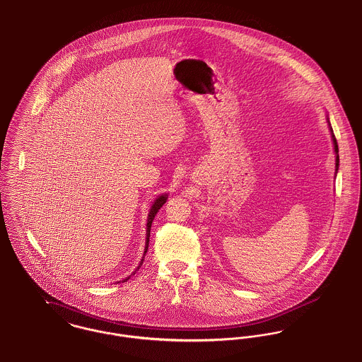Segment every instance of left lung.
Masks as SVG:
<instances>
[{"label":"left lung","mask_w":362,"mask_h":362,"mask_svg":"<svg viewBox=\"0 0 362 362\" xmlns=\"http://www.w3.org/2000/svg\"><path fill=\"white\" fill-rule=\"evenodd\" d=\"M331 126V124H329ZM331 129V132H332V127H329ZM332 140H334V148H335V152H337V171L339 169V148H337V139H335V136H334V133H332Z\"/></svg>","instance_id":"8db88e82"}]
</instances>
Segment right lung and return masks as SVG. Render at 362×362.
<instances>
[{
    "mask_svg": "<svg viewBox=\"0 0 362 362\" xmlns=\"http://www.w3.org/2000/svg\"><path fill=\"white\" fill-rule=\"evenodd\" d=\"M166 200H168V194H166V193H165V194H160V196L153 202V204H152V207H151V210H149V214H148V222H146V243H145L144 255L146 254L148 244H149V233H151V225H152V221H153V218L156 216V213L160 210V207L166 203ZM143 261H144V259H141L140 266L143 265ZM140 266H139L137 269H140ZM127 279H129V277H127ZM127 279H126V280H123V281H127Z\"/></svg>",
    "mask_w": 362,
    "mask_h": 362,
    "instance_id": "add662e5",
    "label": "right lung"
}]
</instances>
